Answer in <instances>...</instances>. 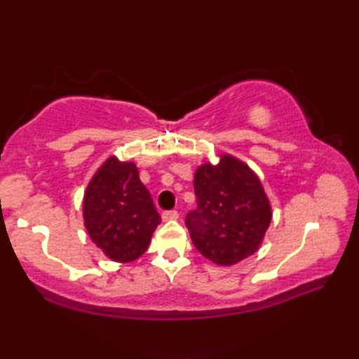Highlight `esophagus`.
Segmentation results:
<instances>
[{
    "mask_svg": "<svg viewBox=\"0 0 359 359\" xmlns=\"http://www.w3.org/2000/svg\"><path fill=\"white\" fill-rule=\"evenodd\" d=\"M162 219L163 220H175V219H179V212L175 210H166L162 212Z\"/></svg>",
    "mask_w": 359,
    "mask_h": 359,
    "instance_id": "34e87169",
    "label": "esophagus"
}]
</instances>
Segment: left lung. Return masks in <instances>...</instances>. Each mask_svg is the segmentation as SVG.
Instances as JSON below:
<instances>
[{"label":"left lung","instance_id":"obj_1","mask_svg":"<svg viewBox=\"0 0 359 359\" xmlns=\"http://www.w3.org/2000/svg\"><path fill=\"white\" fill-rule=\"evenodd\" d=\"M197 208L185 219L194 247L219 265L256 253L271 222V207L257 175L241 160L222 156L194 174Z\"/></svg>","mask_w":359,"mask_h":359}]
</instances>
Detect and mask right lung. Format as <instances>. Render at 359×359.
<instances>
[{
	"instance_id": "obj_1",
	"label": "right lung",
	"mask_w": 359,
	"mask_h": 359,
	"mask_svg": "<svg viewBox=\"0 0 359 359\" xmlns=\"http://www.w3.org/2000/svg\"><path fill=\"white\" fill-rule=\"evenodd\" d=\"M90 239L116 262H131L147 251L160 216L133 162L109 157L95 172L83 199Z\"/></svg>"
}]
</instances>
